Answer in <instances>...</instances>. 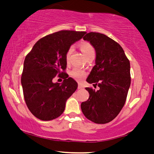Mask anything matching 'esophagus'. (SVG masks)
<instances>
[{"label":"esophagus","instance_id":"34e87169","mask_svg":"<svg viewBox=\"0 0 154 154\" xmlns=\"http://www.w3.org/2000/svg\"><path fill=\"white\" fill-rule=\"evenodd\" d=\"M83 88H84V87H83V85H81V83H79V86H78V88H79V89H83Z\"/></svg>","mask_w":154,"mask_h":154}]
</instances>
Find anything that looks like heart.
Here are the masks:
<instances>
[{"label": "heart", "instance_id": "heart-1", "mask_svg": "<svg viewBox=\"0 0 154 154\" xmlns=\"http://www.w3.org/2000/svg\"><path fill=\"white\" fill-rule=\"evenodd\" d=\"M80 47H81V49L82 50V52H83V54L85 55V57L87 56L88 54H89L90 53H91V52H94V48L92 47L91 44L88 43V42H85V41L82 42L81 45H80ZM72 51H73V47L71 46V47L69 48L68 51L66 52V62H68L69 61V57H70V55ZM70 75L73 79H75L76 81H81L85 79L86 75H87V73H86L85 71L83 70V69L78 68V67H75V68H73L72 70L71 71Z\"/></svg>", "mask_w": 154, "mask_h": 154}]
</instances>
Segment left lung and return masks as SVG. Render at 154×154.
<instances>
[{
    "label": "left lung",
    "instance_id": "8db88e82",
    "mask_svg": "<svg viewBox=\"0 0 154 154\" xmlns=\"http://www.w3.org/2000/svg\"><path fill=\"white\" fill-rule=\"evenodd\" d=\"M83 40L89 41L96 51L95 65L86 81L100 90L85 88L90 97L81 103V110L94 123H109L125 103L131 82L130 61L121 46L106 35L90 32Z\"/></svg>",
    "mask_w": 154,
    "mask_h": 154
}]
</instances>
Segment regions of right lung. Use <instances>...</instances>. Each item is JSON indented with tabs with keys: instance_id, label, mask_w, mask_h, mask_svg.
Here are the masks:
<instances>
[{
	"instance_id": "1",
	"label": "right lung",
	"mask_w": 154,
	"mask_h": 154,
	"mask_svg": "<svg viewBox=\"0 0 154 154\" xmlns=\"http://www.w3.org/2000/svg\"><path fill=\"white\" fill-rule=\"evenodd\" d=\"M85 31L63 30L38 40L26 56L21 83L26 106L42 121H51L62 114L66 102L76 90L78 83L64 72L66 54ZM56 75L62 77V84H54Z\"/></svg>"
}]
</instances>
